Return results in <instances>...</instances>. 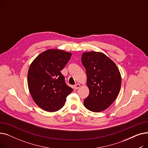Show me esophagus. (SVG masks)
<instances>
[{
    "mask_svg": "<svg viewBox=\"0 0 148 148\" xmlns=\"http://www.w3.org/2000/svg\"><path fill=\"white\" fill-rule=\"evenodd\" d=\"M80 87V84H78V83H77L76 84H75L74 86V89H79V88Z\"/></svg>",
    "mask_w": 148,
    "mask_h": 148,
    "instance_id": "1",
    "label": "esophagus"
}]
</instances>
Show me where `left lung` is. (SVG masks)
<instances>
[{"mask_svg": "<svg viewBox=\"0 0 148 148\" xmlns=\"http://www.w3.org/2000/svg\"><path fill=\"white\" fill-rule=\"evenodd\" d=\"M82 62L86 69L89 94L84 105L94 112H102L117 97L121 86V76L114 62L103 53H83Z\"/></svg>", "mask_w": 148, "mask_h": 148, "instance_id": "left-lung-1", "label": "left lung"}]
</instances>
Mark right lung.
<instances>
[{
  "label": "right lung",
  "mask_w": 148,
  "mask_h": 148,
  "mask_svg": "<svg viewBox=\"0 0 148 148\" xmlns=\"http://www.w3.org/2000/svg\"><path fill=\"white\" fill-rule=\"evenodd\" d=\"M72 54L50 49L38 56L27 74L29 89L35 103L47 112H56L64 107L73 89L66 84L62 71Z\"/></svg>",
  "instance_id": "1"
}]
</instances>
